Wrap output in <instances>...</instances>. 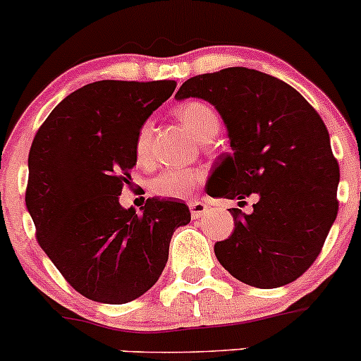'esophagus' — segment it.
<instances>
[{"label":"esophagus","instance_id":"obj_1","mask_svg":"<svg viewBox=\"0 0 361 361\" xmlns=\"http://www.w3.org/2000/svg\"><path fill=\"white\" fill-rule=\"evenodd\" d=\"M188 208H190V215H192V219H199V216L204 215L206 209H208L209 206L206 204L204 201H201V199H195V201H190V202H188Z\"/></svg>","mask_w":361,"mask_h":361}]
</instances>
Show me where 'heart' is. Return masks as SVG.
<instances>
[{
  "instance_id": "1",
  "label": "heart",
  "mask_w": 361,
  "mask_h": 361,
  "mask_svg": "<svg viewBox=\"0 0 361 361\" xmlns=\"http://www.w3.org/2000/svg\"><path fill=\"white\" fill-rule=\"evenodd\" d=\"M176 116L197 141L209 142L220 130V118L204 102H185L176 109ZM152 121L141 125L135 137V159L141 166L149 162L152 152ZM202 181V173L195 169H166L149 181V190L159 197L187 199Z\"/></svg>"
}]
</instances>
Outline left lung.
Wrapping results in <instances>:
<instances>
[{"mask_svg":"<svg viewBox=\"0 0 361 361\" xmlns=\"http://www.w3.org/2000/svg\"><path fill=\"white\" fill-rule=\"evenodd\" d=\"M190 97L215 106L231 145L208 195L240 202L257 195L252 213L229 209L234 231L215 243L216 259L243 284H291L316 261L337 219L341 171L326 125L295 87L245 66L185 80L174 99Z\"/></svg>","mask_w":361,"mask_h":361,"instance_id":"obj_1","label":"left lung"}]
</instances>
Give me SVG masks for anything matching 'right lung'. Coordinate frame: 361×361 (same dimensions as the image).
<instances>
[{"label":"right lung","instance_id":"add662e5","mask_svg":"<svg viewBox=\"0 0 361 361\" xmlns=\"http://www.w3.org/2000/svg\"><path fill=\"white\" fill-rule=\"evenodd\" d=\"M174 80H97L61 100L38 128L27 157L26 208L37 240L59 274L86 298L132 302L155 286L173 233L188 206L152 197L123 208L141 125L171 95Z\"/></svg>","mask_w":361,"mask_h":361}]
</instances>
